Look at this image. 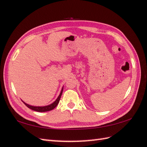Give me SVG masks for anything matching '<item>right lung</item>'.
Segmentation results:
<instances>
[{
  "mask_svg": "<svg viewBox=\"0 0 147 147\" xmlns=\"http://www.w3.org/2000/svg\"><path fill=\"white\" fill-rule=\"evenodd\" d=\"M62 91H63V88H62L60 95L58 96V98H57V100L54 102H53L52 104L49 105H47V106H44V107H34V106L32 105H30L28 104H26L25 102H23L24 105H25L27 107H28L29 109H32L33 111H37V112H47V111H52V109H54L56 106H57L59 104V100H60L61 97V95H62Z\"/></svg>",
  "mask_w": 147,
  "mask_h": 147,
  "instance_id": "add662e5",
  "label": "right lung"
}]
</instances>
